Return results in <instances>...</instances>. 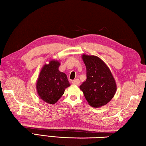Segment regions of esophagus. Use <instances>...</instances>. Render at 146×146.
<instances>
[{"mask_svg":"<svg viewBox=\"0 0 146 146\" xmlns=\"http://www.w3.org/2000/svg\"><path fill=\"white\" fill-rule=\"evenodd\" d=\"M72 83L73 84L75 85H78L79 84H80V80H79V79H75V80H73Z\"/></svg>","mask_w":146,"mask_h":146,"instance_id":"esophagus-1","label":"esophagus"}]
</instances>
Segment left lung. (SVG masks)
Returning <instances> with one entry per match:
<instances>
[{"label":"left lung","mask_w":146,"mask_h":146,"mask_svg":"<svg viewBox=\"0 0 146 146\" xmlns=\"http://www.w3.org/2000/svg\"><path fill=\"white\" fill-rule=\"evenodd\" d=\"M82 59L87 78L80 89L89 104L93 108H100L114 97L117 90L115 79L110 69L97 56L83 55Z\"/></svg>","instance_id":"left-lung-1"}]
</instances>
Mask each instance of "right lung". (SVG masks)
Instances as JSON below:
<instances>
[{
	"label": "right lung",
	"mask_w": 146,
	"mask_h": 146,
	"mask_svg": "<svg viewBox=\"0 0 146 146\" xmlns=\"http://www.w3.org/2000/svg\"><path fill=\"white\" fill-rule=\"evenodd\" d=\"M60 63L51 60L42 69L36 82V90L39 97L46 102L54 104L70 86L65 73L58 70Z\"/></svg>",
	"instance_id": "1"
}]
</instances>
